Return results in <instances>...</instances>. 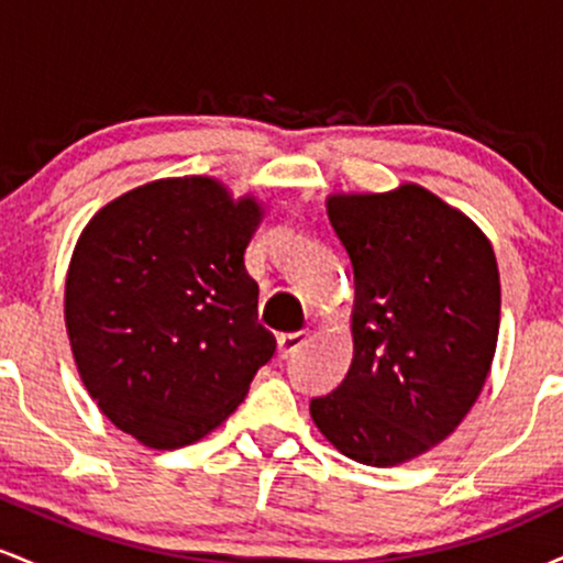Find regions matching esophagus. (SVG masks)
<instances>
[{"label": "esophagus", "mask_w": 563, "mask_h": 563, "mask_svg": "<svg viewBox=\"0 0 563 563\" xmlns=\"http://www.w3.org/2000/svg\"><path fill=\"white\" fill-rule=\"evenodd\" d=\"M307 339H309V333L307 331H294V333H283L280 339H277V354H280L283 360H288V357H294L296 352H299V349L307 344Z\"/></svg>", "instance_id": "esophagus-1"}]
</instances>
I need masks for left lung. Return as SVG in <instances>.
<instances>
[{"instance_id": "left-lung-1", "label": "left lung", "mask_w": 563, "mask_h": 563, "mask_svg": "<svg viewBox=\"0 0 563 563\" xmlns=\"http://www.w3.org/2000/svg\"><path fill=\"white\" fill-rule=\"evenodd\" d=\"M354 273V357L309 402L335 450L399 466L448 439L484 389L500 331L493 243L421 185L328 198Z\"/></svg>"}]
</instances>
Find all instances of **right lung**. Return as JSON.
<instances>
[{"label": "right lung", "instance_id": "add662e5", "mask_svg": "<svg viewBox=\"0 0 563 563\" xmlns=\"http://www.w3.org/2000/svg\"><path fill=\"white\" fill-rule=\"evenodd\" d=\"M262 206L211 177L156 179L102 206L66 277L76 367L102 416L145 448L214 431L275 354L245 245Z\"/></svg>", "mask_w": 563, "mask_h": 563}]
</instances>
